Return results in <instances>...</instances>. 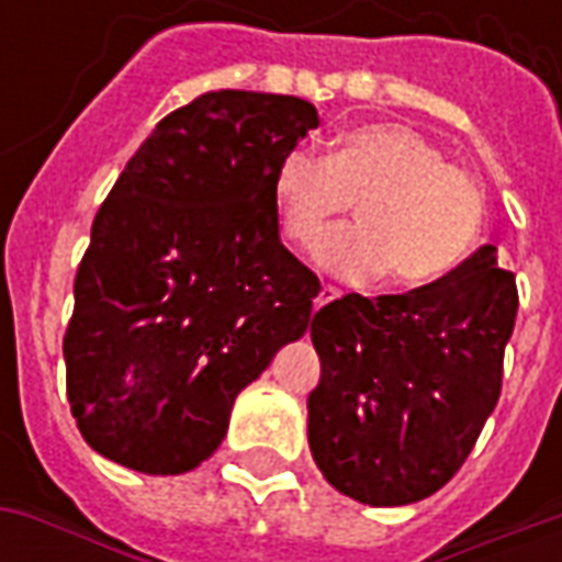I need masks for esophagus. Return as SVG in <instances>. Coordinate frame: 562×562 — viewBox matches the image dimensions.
<instances>
[{
  "label": "esophagus",
  "instance_id": "esophagus-1",
  "mask_svg": "<svg viewBox=\"0 0 562 562\" xmlns=\"http://www.w3.org/2000/svg\"><path fill=\"white\" fill-rule=\"evenodd\" d=\"M337 297H340V292H337L334 285H325V289H322V292H318V297H316V310H322V306L334 304Z\"/></svg>",
  "mask_w": 562,
  "mask_h": 562
}]
</instances>
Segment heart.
<instances>
[{"mask_svg": "<svg viewBox=\"0 0 562 562\" xmlns=\"http://www.w3.org/2000/svg\"><path fill=\"white\" fill-rule=\"evenodd\" d=\"M282 234L313 246L355 204L358 225L318 246V265L355 285L391 273L401 289L446 280L467 261L482 225V192L406 126H358L328 159L289 149L273 171Z\"/></svg>", "mask_w": 562, "mask_h": 562, "instance_id": "obj_1", "label": "heart"}]
</instances>
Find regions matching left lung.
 <instances>
[{
	"label": "left lung",
	"mask_w": 562,
	"mask_h": 562,
	"mask_svg": "<svg viewBox=\"0 0 562 562\" xmlns=\"http://www.w3.org/2000/svg\"><path fill=\"white\" fill-rule=\"evenodd\" d=\"M515 316V273L491 244L434 285L322 306L306 434L328 484L367 506L436 494L499 401Z\"/></svg>",
	"instance_id": "left-lung-1"
}]
</instances>
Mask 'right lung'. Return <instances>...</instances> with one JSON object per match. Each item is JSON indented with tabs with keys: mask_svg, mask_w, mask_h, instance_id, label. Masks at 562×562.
<instances>
[{
	"mask_svg": "<svg viewBox=\"0 0 562 562\" xmlns=\"http://www.w3.org/2000/svg\"><path fill=\"white\" fill-rule=\"evenodd\" d=\"M316 126L294 95L204 92L128 159L92 222L63 340L92 451L147 475L195 470L237 394L304 337L322 285L282 246L273 171Z\"/></svg>",
	"mask_w": 562,
	"mask_h": 562,
	"instance_id": "obj_1",
	"label": "right lung"
}]
</instances>
